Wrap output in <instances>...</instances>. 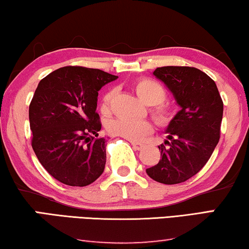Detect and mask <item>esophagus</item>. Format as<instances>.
Masks as SVG:
<instances>
[{"mask_svg":"<svg viewBox=\"0 0 249 249\" xmlns=\"http://www.w3.org/2000/svg\"><path fill=\"white\" fill-rule=\"evenodd\" d=\"M132 144V148L135 149V150H141L144 147L143 143H139V142H131Z\"/></svg>","mask_w":249,"mask_h":249,"instance_id":"obj_1","label":"esophagus"}]
</instances>
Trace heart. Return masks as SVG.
I'll list each match as a JSON object with an SVG mask.
<instances>
[{
  "label": "heart",
  "instance_id": "1",
  "mask_svg": "<svg viewBox=\"0 0 249 249\" xmlns=\"http://www.w3.org/2000/svg\"><path fill=\"white\" fill-rule=\"evenodd\" d=\"M135 91L138 97L148 106H154L152 116L160 124H168L175 116V107L170 103L162 102L166 99V90L159 82L152 79H140L135 83ZM116 93V90L110 89L102 97V112H109L110 105ZM152 124L148 120L114 119L108 125L109 132L113 136H119L130 141H140L152 132Z\"/></svg>",
  "mask_w": 249,
  "mask_h": 249
}]
</instances>
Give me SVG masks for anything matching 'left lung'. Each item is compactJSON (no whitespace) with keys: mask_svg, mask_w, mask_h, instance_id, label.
Listing matches in <instances>:
<instances>
[{"mask_svg":"<svg viewBox=\"0 0 249 249\" xmlns=\"http://www.w3.org/2000/svg\"><path fill=\"white\" fill-rule=\"evenodd\" d=\"M180 110L166 129L164 144L158 147L159 162L146 170L154 180L175 185L199 173L215 150L220 137L224 103L213 80L199 69L162 67L154 71Z\"/></svg>","mask_w":249,"mask_h":249,"instance_id":"obj_1","label":"left lung"}]
</instances>
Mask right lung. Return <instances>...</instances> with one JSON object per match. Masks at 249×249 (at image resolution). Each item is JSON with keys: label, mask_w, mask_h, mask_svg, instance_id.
<instances>
[{"label": "right lung", "mask_w": 249, "mask_h": 249, "mask_svg": "<svg viewBox=\"0 0 249 249\" xmlns=\"http://www.w3.org/2000/svg\"><path fill=\"white\" fill-rule=\"evenodd\" d=\"M117 78L99 69L63 67L37 85L29 108L32 148L44 169L64 185L88 186L105 170L98 91Z\"/></svg>", "instance_id": "right-lung-1"}]
</instances>
